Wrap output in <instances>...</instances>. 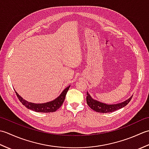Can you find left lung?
Instances as JSON below:
<instances>
[{"instance_id":"1","label":"left lung","mask_w":149,"mask_h":149,"mask_svg":"<svg viewBox=\"0 0 149 149\" xmlns=\"http://www.w3.org/2000/svg\"><path fill=\"white\" fill-rule=\"evenodd\" d=\"M132 95L129 97L128 99L125 100L122 102L115 104H107L106 103L101 102L100 101H98L97 100H95L91 97L89 93L87 91V96H86V102L88 105L89 106L90 108L94 110L95 111L99 112V113H111L113 112L116 110H118L122 108V107L127 106L128 103L130 102Z\"/></svg>"}]
</instances>
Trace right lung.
<instances>
[{"mask_svg":"<svg viewBox=\"0 0 149 149\" xmlns=\"http://www.w3.org/2000/svg\"><path fill=\"white\" fill-rule=\"evenodd\" d=\"M70 87V85L66 87L65 89L63 90L59 95L54 100L49 101L45 103H33L28 102V101L24 99L20 95L15 91L16 95L18 97L19 100L20 101L22 104L24 106H26L27 109H31L34 111L36 112H40V113H50V112H54L57 109H58L61 106L63 102H64L66 93H67L68 90H69V88Z\"/></svg>","mask_w":149,"mask_h":149,"instance_id":"obj_1","label":"right lung"}]
</instances>
